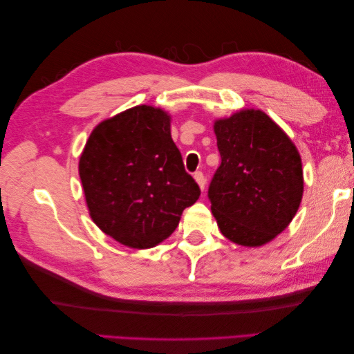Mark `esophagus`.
<instances>
[{"instance_id": "esophagus-1", "label": "esophagus", "mask_w": 354, "mask_h": 354, "mask_svg": "<svg viewBox=\"0 0 354 354\" xmlns=\"http://www.w3.org/2000/svg\"><path fill=\"white\" fill-rule=\"evenodd\" d=\"M194 181L198 183V185H199V189L204 192V189H205V176H204V173L202 171H196L194 173Z\"/></svg>"}]
</instances>
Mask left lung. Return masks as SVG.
<instances>
[{"label":"left lung","mask_w":354,"mask_h":354,"mask_svg":"<svg viewBox=\"0 0 354 354\" xmlns=\"http://www.w3.org/2000/svg\"><path fill=\"white\" fill-rule=\"evenodd\" d=\"M213 129L222 158L208 189L217 227L236 245H266L289 227L301 204L298 149L261 109L217 118Z\"/></svg>","instance_id":"8db88e82"}]
</instances>
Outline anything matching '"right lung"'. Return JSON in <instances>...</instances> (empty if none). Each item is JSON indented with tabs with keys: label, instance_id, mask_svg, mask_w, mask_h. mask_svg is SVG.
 <instances>
[{
	"label": "right lung",
	"instance_id": "1",
	"mask_svg": "<svg viewBox=\"0 0 354 354\" xmlns=\"http://www.w3.org/2000/svg\"><path fill=\"white\" fill-rule=\"evenodd\" d=\"M169 112L138 104L97 124L79 160L93 222L133 250H149L176 230L201 190L185 171Z\"/></svg>",
	"mask_w": 354,
	"mask_h": 354
}]
</instances>
